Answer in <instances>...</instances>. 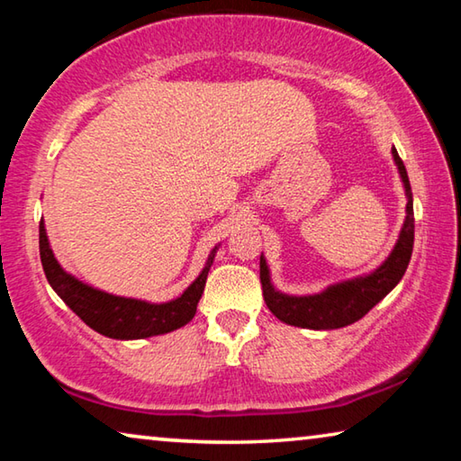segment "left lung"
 <instances>
[{"mask_svg":"<svg viewBox=\"0 0 461 461\" xmlns=\"http://www.w3.org/2000/svg\"><path fill=\"white\" fill-rule=\"evenodd\" d=\"M393 158L404 186L407 215H404L399 240H396L393 252L388 254V258L378 268H374L368 275L330 285L321 293L296 296L280 293L272 285L267 258H264V254L260 256V283L264 301H267V307L272 311V315L278 317L280 321L294 327H305V330H339V327L352 325L357 319H362L401 283L411 262L412 241H415V215H412V191L407 168H404L394 146Z\"/></svg>","mask_w":461,"mask_h":461,"instance_id":"left-lung-1","label":"left lung"}]
</instances>
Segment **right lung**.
Masks as SVG:
<instances>
[{
	"label": "right lung",
	"instance_id": "1",
	"mask_svg": "<svg viewBox=\"0 0 461 461\" xmlns=\"http://www.w3.org/2000/svg\"><path fill=\"white\" fill-rule=\"evenodd\" d=\"M217 248L220 244L212 249L199 276L185 288L181 296L167 303H150L105 293L67 272L54 258L49 236H46L44 220H41V260L52 291L91 330L112 339H144L152 338V335L170 333L189 323L194 317V311H197Z\"/></svg>",
	"mask_w": 461,
	"mask_h": 461
}]
</instances>
